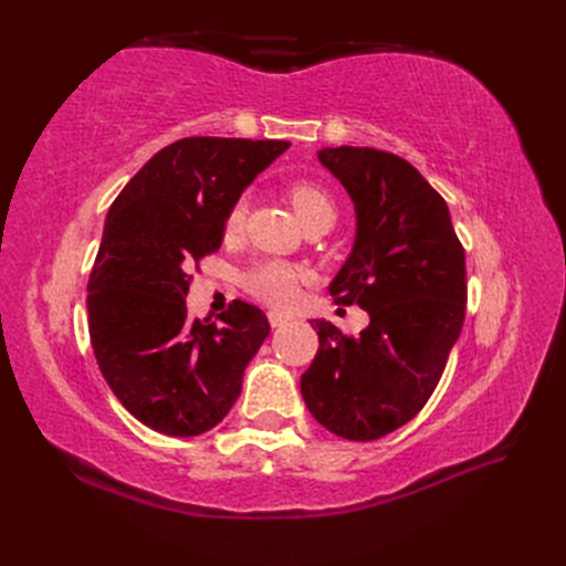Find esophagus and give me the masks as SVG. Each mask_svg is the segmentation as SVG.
<instances>
[{
    "mask_svg": "<svg viewBox=\"0 0 566 566\" xmlns=\"http://www.w3.org/2000/svg\"><path fill=\"white\" fill-rule=\"evenodd\" d=\"M266 316H269L271 328H281V325H285V323L290 321V316H287V314H281V312H269Z\"/></svg>",
    "mask_w": 566,
    "mask_h": 566,
    "instance_id": "obj_1",
    "label": "esophagus"
}]
</instances>
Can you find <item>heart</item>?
<instances>
[{
    "instance_id": "obj_1",
    "label": "heart",
    "mask_w": 566,
    "mask_h": 566,
    "mask_svg": "<svg viewBox=\"0 0 566 566\" xmlns=\"http://www.w3.org/2000/svg\"><path fill=\"white\" fill-rule=\"evenodd\" d=\"M287 198L293 202L295 214L302 221V227L314 224V221H321V219H335L333 198L314 181H295L287 188ZM243 217H245V200H238L227 217V231L233 233L241 229ZM243 283L248 287V293H252L256 300L269 302V304H287L297 293L300 271L293 264H285L279 260H264V262H256L252 269H248Z\"/></svg>"
}]
</instances>
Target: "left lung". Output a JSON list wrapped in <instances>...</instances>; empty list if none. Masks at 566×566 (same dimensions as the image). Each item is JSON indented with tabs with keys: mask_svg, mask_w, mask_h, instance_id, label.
<instances>
[{
	"mask_svg": "<svg viewBox=\"0 0 566 566\" xmlns=\"http://www.w3.org/2000/svg\"><path fill=\"white\" fill-rule=\"evenodd\" d=\"M318 163L354 202L352 252L328 290L368 312L347 337L312 318L321 347L300 380L310 413L349 441L380 439L430 399L465 318V252L449 205L394 153L339 146Z\"/></svg>",
	"mask_w": 566,
	"mask_h": 566,
	"instance_id": "obj_1",
	"label": "left lung"
}]
</instances>
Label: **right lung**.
I'll use <instances>...</instances> for the list:
<instances>
[{"instance_id": "add662e5", "label": "right lung", "mask_w": 566, "mask_h": 566, "mask_svg": "<svg viewBox=\"0 0 566 566\" xmlns=\"http://www.w3.org/2000/svg\"><path fill=\"white\" fill-rule=\"evenodd\" d=\"M287 142L191 136L158 150L111 205L87 287L96 364L129 413L167 437L227 418L269 335L235 300L221 323L188 318V273L219 250L227 217Z\"/></svg>"}]
</instances>
